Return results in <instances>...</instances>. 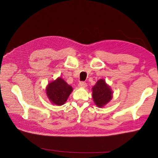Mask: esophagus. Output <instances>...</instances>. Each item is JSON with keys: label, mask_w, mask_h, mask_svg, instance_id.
<instances>
[{"label": "esophagus", "mask_w": 158, "mask_h": 158, "mask_svg": "<svg viewBox=\"0 0 158 158\" xmlns=\"http://www.w3.org/2000/svg\"><path fill=\"white\" fill-rule=\"evenodd\" d=\"M78 86L79 87V88H86L87 87V83H85V82H80L79 83V85H78Z\"/></svg>", "instance_id": "1"}]
</instances>
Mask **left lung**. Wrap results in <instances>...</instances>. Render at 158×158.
Here are the masks:
<instances>
[{"instance_id": "1", "label": "left lung", "mask_w": 158, "mask_h": 158, "mask_svg": "<svg viewBox=\"0 0 158 158\" xmlns=\"http://www.w3.org/2000/svg\"><path fill=\"white\" fill-rule=\"evenodd\" d=\"M92 98L96 105L100 108L105 106L112 99V89L104 79H99L92 88Z\"/></svg>"}]
</instances>
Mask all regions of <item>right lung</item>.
<instances>
[{"instance_id":"1","label":"right lung","mask_w":158,"mask_h":158,"mask_svg":"<svg viewBox=\"0 0 158 158\" xmlns=\"http://www.w3.org/2000/svg\"><path fill=\"white\" fill-rule=\"evenodd\" d=\"M72 92V87L61 77L50 82L46 88V94L50 102L58 106L64 105Z\"/></svg>"}]
</instances>
